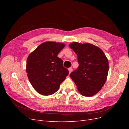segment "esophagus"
<instances>
[{
  "instance_id": "34e87169",
  "label": "esophagus",
  "mask_w": 129,
  "mask_h": 129,
  "mask_svg": "<svg viewBox=\"0 0 129 129\" xmlns=\"http://www.w3.org/2000/svg\"><path fill=\"white\" fill-rule=\"evenodd\" d=\"M72 71H73V69H72V68H68V71H69V74H71V73H72Z\"/></svg>"
}]
</instances>
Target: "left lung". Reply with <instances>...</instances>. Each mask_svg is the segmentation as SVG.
I'll return each mask as SVG.
<instances>
[{
	"label": "left lung",
	"mask_w": 129,
	"mask_h": 129,
	"mask_svg": "<svg viewBox=\"0 0 129 129\" xmlns=\"http://www.w3.org/2000/svg\"><path fill=\"white\" fill-rule=\"evenodd\" d=\"M77 55L79 66L70 76L78 91L84 96H92L99 92L106 82L109 62L102 50L89 43L74 42L69 45Z\"/></svg>",
	"instance_id": "8db88e82"
}]
</instances>
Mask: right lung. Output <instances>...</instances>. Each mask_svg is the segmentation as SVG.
<instances>
[{"mask_svg": "<svg viewBox=\"0 0 129 129\" xmlns=\"http://www.w3.org/2000/svg\"><path fill=\"white\" fill-rule=\"evenodd\" d=\"M64 46L63 43L47 41L39 46L27 57V76L40 94L48 96L56 92L68 75L63 61L57 57Z\"/></svg>", "mask_w": 129, "mask_h": 129, "instance_id": "right-lung-1", "label": "right lung"}]
</instances>
